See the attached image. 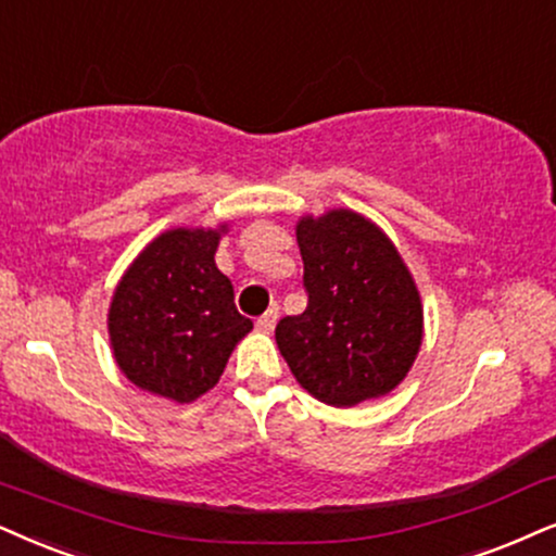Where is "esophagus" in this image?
Here are the masks:
<instances>
[{"label": "esophagus", "instance_id": "obj_1", "mask_svg": "<svg viewBox=\"0 0 556 556\" xmlns=\"http://www.w3.org/2000/svg\"><path fill=\"white\" fill-rule=\"evenodd\" d=\"M277 318H279L277 307H269V311H266V313L262 315V318L256 320V328L264 330V333H271L274 326H277Z\"/></svg>", "mask_w": 556, "mask_h": 556}]
</instances>
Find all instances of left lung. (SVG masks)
<instances>
[{"mask_svg":"<svg viewBox=\"0 0 556 556\" xmlns=\"http://www.w3.org/2000/svg\"><path fill=\"white\" fill-rule=\"evenodd\" d=\"M307 307L277 323V346L298 382L333 407L388 395L424 341L418 287L395 243L354 210L298 223Z\"/></svg>","mask_w":556,"mask_h":556,"instance_id":"left-lung-1","label":"left lung"}]
</instances>
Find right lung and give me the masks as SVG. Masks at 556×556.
Here are the masks:
<instances>
[{
    "label": "right lung",
    "instance_id": "obj_1",
    "mask_svg": "<svg viewBox=\"0 0 556 556\" xmlns=\"http://www.w3.org/2000/svg\"><path fill=\"white\" fill-rule=\"evenodd\" d=\"M220 228H172L128 266L110 302L117 367L174 403L213 390L230 351L254 328L236 311L233 285L215 266Z\"/></svg>",
    "mask_w": 556,
    "mask_h": 556
}]
</instances>
